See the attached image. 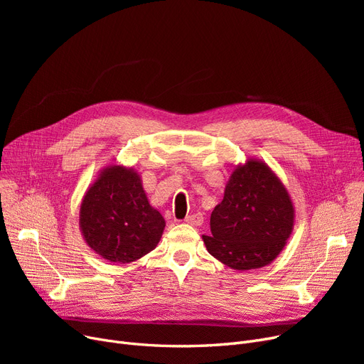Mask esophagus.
I'll return each instance as SVG.
<instances>
[{
    "mask_svg": "<svg viewBox=\"0 0 364 364\" xmlns=\"http://www.w3.org/2000/svg\"><path fill=\"white\" fill-rule=\"evenodd\" d=\"M184 221H186L187 224H190V225H200V224L203 223V217H202V214L196 213V214H192V215L186 217Z\"/></svg>",
    "mask_w": 364,
    "mask_h": 364,
    "instance_id": "1",
    "label": "esophagus"
}]
</instances>
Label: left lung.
<instances>
[{
    "instance_id": "8db88e82",
    "label": "left lung",
    "mask_w": 364,
    "mask_h": 364,
    "mask_svg": "<svg viewBox=\"0 0 364 364\" xmlns=\"http://www.w3.org/2000/svg\"><path fill=\"white\" fill-rule=\"evenodd\" d=\"M295 206L276 172L250 158L233 168L223 200L211 214L208 252L233 270L272 264L292 235Z\"/></svg>"
}]
</instances>
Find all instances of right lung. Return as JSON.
I'll use <instances>...</instances> for the list:
<instances>
[{
    "label": "right lung",
    "mask_w": 364,
    "mask_h": 364,
    "mask_svg": "<svg viewBox=\"0 0 364 364\" xmlns=\"http://www.w3.org/2000/svg\"><path fill=\"white\" fill-rule=\"evenodd\" d=\"M164 228V217L149 203L139 171L131 166H105L82 198L81 235L110 262L140 259L158 246Z\"/></svg>",
    "instance_id": "1"
}]
</instances>
